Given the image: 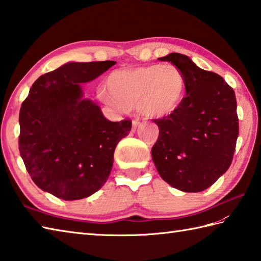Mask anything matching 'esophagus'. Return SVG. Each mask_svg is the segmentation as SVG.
<instances>
[{"label":"esophagus","mask_w":261,"mask_h":261,"mask_svg":"<svg viewBox=\"0 0 261 261\" xmlns=\"http://www.w3.org/2000/svg\"><path fill=\"white\" fill-rule=\"evenodd\" d=\"M141 124H142V123H141V122H140L139 120H138V119L132 121V131H136V130L138 129V127H139Z\"/></svg>","instance_id":"obj_1"}]
</instances>
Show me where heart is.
<instances>
[{"instance_id": "obj_1", "label": "heart", "mask_w": 261, "mask_h": 261, "mask_svg": "<svg viewBox=\"0 0 261 261\" xmlns=\"http://www.w3.org/2000/svg\"><path fill=\"white\" fill-rule=\"evenodd\" d=\"M107 89L98 97L118 110L138 105L151 118H164L179 107L185 94V79L173 65H150L113 71L107 80Z\"/></svg>"}]
</instances>
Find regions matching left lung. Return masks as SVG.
<instances>
[{"mask_svg":"<svg viewBox=\"0 0 261 261\" xmlns=\"http://www.w3.org/2000/svg\"><path fill=\"white\" fill-rule=\"evenodd\" d=\"M178 68L186 96L175 112L153 120L159 127L151 156L160 177L177 190L197 193L213 185L233 159L239 119L234 91L220 75L185 55L158 58Z\"/></svg>","mask_w":261,"mask_h":261,"instance_id":"8db88e82","label":"left lung"}]
</instances>
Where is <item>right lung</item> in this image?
<instances>
[{
  "label": "right lung",
  "instance_id": "add662e5",
  "mask_svg": "<svg viewBox=\"0 0 261 261\" xmlns=\"http://www.w3.org/2000/svg\"><path fill=\"white\" fill-rule=\"evenodd\" d=\"M115 62L67 63L33 83L19 115V150L35 184L54 196L75 201L91 196L108 180L115 147L131 121L111 122L80 84Z\"/></svg>",
  "mask_w": 261,
  "mask_h": 261
}]
</instances>
